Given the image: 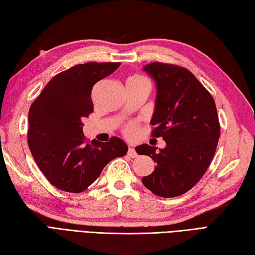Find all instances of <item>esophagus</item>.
I'll return each mask as SVG.
<instances>
[{
  "mask_svg": "<svg viewBox=\"0 0 255 255\" xmlns=\"http://www.w3.org/2000/svg\"><path fill=\"white\" fill-rule=\"evenodd\" d=\"M128 156L129 157H131V158H136V157H137V152H136L135 151V149L131 146V147H129L128 148Z\"/></svg>",
  "mask_w": 255,
  "mask_h": 255,
  "instance_id": "esophagus-1",
  "label": "esophagus"
}]
</instances>
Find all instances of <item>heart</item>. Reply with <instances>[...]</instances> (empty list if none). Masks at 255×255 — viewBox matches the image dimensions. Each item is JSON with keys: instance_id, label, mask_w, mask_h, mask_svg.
Listing matches in <instances>:
<instances>
[{"instance_id": "obj_1", "label": "heart", "mask_w": 255, "mask_h": 255, "mask_svg": "<svg viewBox=\"0 0 255 255\" xmlns=\"http://www.w3.org/2000/svg\"><path fill=\"white\" fill-rule=\"evenodd\" d=\"M146 78H144L142 76H139V74H133V76L128 77V82L127 83H129V82H136V81H140V80H145ZM136 129H137V126H136V123L134 122H129L128 123L126 127H124V129L123 132L124 134H126L128 137H132V136H134Z\"/></svg>"}]
</instances>
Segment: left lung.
<instances>
[{"label":"left lung","instance_id":"1","mask_svg":"<svg viewBox=\"0 0 255 255\" xmlns=\"http://www.w3.org/2000/svg\"><path fill=\"white\" fill-rule=\"evenodd\" d=\"M144 70L157 83L151 136L162 137L166 147L159 151L148 144L135 148L157 164L141 182L159 197H177L200 181L214 157L221 135L215 102L184 67L154 61Z\"/></svg>","mask_w":255,"mask_h":255}]
</instances>
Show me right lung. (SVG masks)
Listing matches in <instances>:
<instances>
[{"label":"right lung","mask_w":255,"mask_h":255,"mask_svg":"<svg viewBox=\"0 0 255 255\" xmlns=\"http://www.w3.org/2000/svg\"><path fill=\"white\" fill-rule=\"evenodd\" d=\"M120 63H86L49 81L29 110L28 145L44 176L56 188L79 194L94 183L111 160L126 156L128 146L113 136L107 142L89 140L84 118L94 110L91 93Z\"/></svg>","instance_id":"right-lung-1"}]
</instances>
